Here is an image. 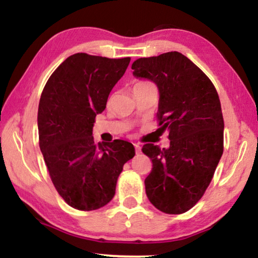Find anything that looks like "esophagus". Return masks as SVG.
Masks as SVG:
<instances>
[{
    "instance_id": "34e87169",
    "label": "esophagus",
    "mask_w": 258,
    "mask_h": 258,
    "mask_svg": "<svg viewBox=\"0 0 258 258\" xmlns=\"http://www.w3.org/2000/svg\"><path fill=\"white\" fill-rule=\"evenodd\" d=\"M134 147H136V152L137 153H140L141 152V146L139 144H134Z\"/></svg>"
}]
</instances>
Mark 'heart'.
<instances>
[{
	"instance_id": "b5f03b06",
	"label": "heart",
	"mask_w": 258,
	"mask_h": 258,
	"mask_svg": "<svg viewBox=\"0 0 258 258\" xmlns=\"http://www.w3.org/2000/svg\"><path fill=\"white\" fill-rule=\"evenodd\" d=\"M144 84H150V83H146V82H140V83H137L136 86H137V85H144Z\"/></svg>"
}]
</instances>
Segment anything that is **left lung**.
<instances>
[{
  "mask_svg": "<svg viewBox=\"0 0 258 258\" xmlns=\"http://www.w3.org/2000/svg\"><path fill=\"white\" fill-rule=\"evenodd\" d=\"M134 77L158 86L159 130L168 132V148L144 145L153 168L145 179L155 208L182 214L205 194L223 153L224 122L216 89L190 59L177 51L139 58Z\"/></svg>",
  "mask_w": 258,
  "mask_h": 258,
  "instance_id": "left-lung-1",
  "label": "left lung"
}]
</instances>
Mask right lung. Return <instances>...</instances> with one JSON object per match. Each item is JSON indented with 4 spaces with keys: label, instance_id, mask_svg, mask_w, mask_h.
Masks as SVG:
<instances>
[{
    "label": "right lung",
    "instance_id": "add662e5",
    "mask_svg": "<svg viewBox=\"0 0 258 258\" xmlns=\"http://www.w3.org/2000/svg\"><path fill=\"white\" fill-rule=\"evenodd\" d=\"M131 58L75 53L50 76L38 105L39 148L58 194L72 208L94 210L115 194L122 167L136 154L125 140L94 143V118Z\"/></svg>",
    "mask_w": 258,
    "mask_h": 258
}]
</instances>
